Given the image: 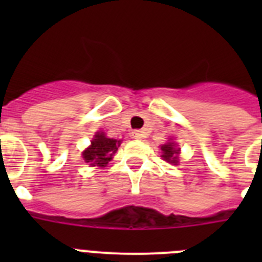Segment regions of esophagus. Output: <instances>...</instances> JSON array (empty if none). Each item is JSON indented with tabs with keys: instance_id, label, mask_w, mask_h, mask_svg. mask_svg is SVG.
<instances>
[{
	"instance_id": "34e87169",
	"label": "esophagus",
	"mask_w": 262,
	"mask_h": 262,
	"mask_svg": "<svg viewBox=\"0 0 262 262\" xmlns=\"http://www.w3.org/2000/svg\"><path fill=\"white\" fill-rule=\"evenodd\" d=\"M131 136H133V139H135V140H142V139L145 138L144 133H143V131H138V129L134 131V133L131 134Z\"/></svg>"
}]
</instances>
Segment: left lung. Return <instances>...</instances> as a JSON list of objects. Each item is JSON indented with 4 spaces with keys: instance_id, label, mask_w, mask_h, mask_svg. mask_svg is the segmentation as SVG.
Masks as SVG:
<instances>
[{
    "instance_id": "left-lung-1",
    "label": "left lung",
    "mask_w": 262,
    "mask_h": 262,
    "mask_svg": "<svg viewBox=\"0 0 262 262\" xmlns=\"http://www.w3.org/2000/svg\"><path fill=\"white\" fill-rule=\"evenodd\" d=\"M161 151H163V155H161V157H163L165 161H168V163L177 165V164H178V155H180V148L177 147V144H176L174 142L169 140L166 144L161 145Z\"/></svg>"
}]
</instances>
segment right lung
Segmentation results:
<instances>
[{
    "mask_svg": "<svg viewBox=\"0 0 262 262\" xmlns=\"http://www.w3.org/2000/svg\"><path fill=\"white\" fill-rule=\"evenodd\" d=\"M120 143H122V140L110 139L105 135V133L98 131L94 135L93 140L90 142L89 147L82 152V159L90 166L103 168L113 159L114 154L118 151V147L120 145Z\"/></svg>",
    "mask_w": 262,
    "mask_h": 262,
    "instance_id": "1",
    "label": "right lung"
}]
</instances>
